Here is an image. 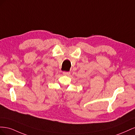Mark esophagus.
Masks as SVG:
<instances>
[{
  "label": "esophagus",
  "mask_w": 135,
  "mask_h": 135,
  "mask_svg": "<svg viewBox=\"0 0 135 135\" xmlns=\"http://www.w3.org/2000/svg\"><path fill=\"white\" fill-rule=\"evenodd\" d=\"M69 74H70V73L69 72H66V71H64V72H63V74H64V75H69Z\"/></svg>",
  "instance_id": "34e87169"
}]
</instances>
